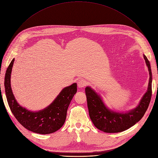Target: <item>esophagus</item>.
I'll use <instances>...</instances> for the list:
<instances>
[{"mask_svg":"<svg viewBox=\"0 0 158 158\" xmlns=\"http://www.w3.org/2000/svg\"><path fill=\"white\" fill-rule=\"evenodd\" d=\"M87 85V82L85 81V80L83 79H79L78 81H77V86L79 88H84L85 85Z\"/></svg>","mask_w":158,"mask_h":158,"instance_id":"34e87169","label":"esophagus"}]
</instances>
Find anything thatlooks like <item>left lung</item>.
<instances>
[{"label": "left lung", "instance_id": "obj_1", "mask_svg": "<svg viewBox=\"0 0 158 158\" xmlns=\"http://www.w3.org/2000/svg\"><path fill=\"white\" fill-rule=\"evenodd\" d=\"M148 68L149 79L147 91L138 105L125 112H118L108 108L102 96L89 86L85 88L90 118L94 125L106 133H117L127 130L137 123L144 115L152 96V73L149 61L143 55Z\"/></svg>", "mask_w": 158, "mask_h": 158}]
</instances>
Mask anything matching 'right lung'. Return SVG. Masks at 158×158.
Masks as SVG:
<instances>
[{"instance_id":"add662e5","label":"right lung","mask_w":158,"mask_h":158,"mask_svg":"<svg viewBox=\"0 0 158 158\" xmlns=\"http://www.w3.org/2000/svg\"><path fill=\"white\" fill-rule=\"evenodd\" d=\"M14 59L10 63L5 75V91L9 108L17 120L27 130L40 134H52L65 123L67 111L74 94L77 83L64 88L53 102L45 108L33 111L21 106L14 97L10 85V76Z\"/></svg>"}]
</instances>
